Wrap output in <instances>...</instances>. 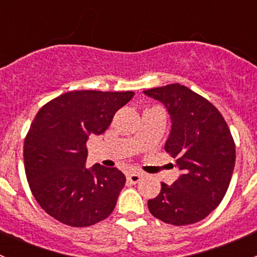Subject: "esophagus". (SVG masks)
<instances>
[{
	"label": "esophagus",
	"mask_w": 257,
	"mask_h": 257,
	"mask_svg": "<svg viewBox=\"0 0 257 257\" xmlns=\"http://www.w3.org/2000/svg\"><path fill=\"white\" fill-rule=\"evenodd\" d=\"M142 178H143V174L139 172H133V173H128V174H126V179H128L132 184L139 183Z\"/></svg>",
	"instance_id": "1"
}]
</instances>
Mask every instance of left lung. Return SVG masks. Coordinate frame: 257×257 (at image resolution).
I'll return each mask as SVG.
<instances>
[{"label":"left lung","instance_id":"left-lung-1","mask_svg":"<svg viewBox=\"0 0 257 257\" xmlns=\"http://www.w3.org/2000/svg\"><path fill=\"white\" fill-rule=\"evenodd\" d=\"M167 108L172 131L165 152L177 158L180 177L162 183L157 198L148 200L153 216L183 226L205 219L226 194L236 150L230 129L219 110L179 83L144 90Z\"/></svg>","mask_w":257,"mask_h":257}]
</instances>
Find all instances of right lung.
<instances>
[{"label": "right lung", "instance_id": "right-lung-1", "mask_svg": "<svg viewBox=\"0 0 257 257\" xmlns=\"http://www.w3.org/2000/svg\"><path fill=\"white\" fill-rule=\"evenodd\" d=\"M134 92L73 90L43 105L23 147L30 189L41 208L62 224L85 227L107 219L125 177L116 168H85L90 134L104 133Z\"/></svg>", "mask_w": 257, "mask_h": 257}]
</instances>
